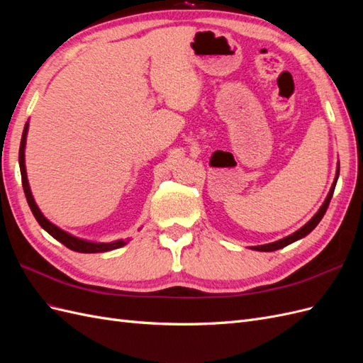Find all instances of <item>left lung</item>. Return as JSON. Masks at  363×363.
<instances>
[{"label":"left lung","mask_w":363,"mask_h":363,"mask_svg":"<svg viewBox=\"0 0 363 363\" xmlns=\"http://www.w3.org/2000/svg\"><path fill=\"white\" fill-rule=\"evenodd\" d=\"M336 182H337V175H336V179H335V182H333V186H332L330 192H328V195H327V199H325L324 204L321 206L320 211H318V213H316L304 227H301L300 230H296V232L292 233L291 236H286V238H283V239L277 240V242H271V244H267V245H259V247H255V250H257V251H276V250H280V248H283V247H286V245L295 242V240H298V239L304 238L306 235H309V233L312 232V230H313L318 224H320V221H321L324 213H325V211H327L328 204H330V200H332L333 192H335Z\"/></svg>","instance_id":"left-lung-1"}]
</instances>
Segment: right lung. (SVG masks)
<instances>
[{"label": "right lung", "mask_w": 363, "mask_h": 363, "mask_svg": "<svg viewBox=\"0 0 363 363\" xmlns=\"http://www.w3.org/2000/svg\"><path fill=\"white\" fill-rule=\"evenodd\" d=\"M27 130H28V123L24 127L23 131V138H21V145H19V168H21V179H23V188H24V194H26V199L27 203L31 208L33 215H35L36 221L39 223V225L47 230V232L54 238L57 239L59 242H62L65 247H68L72 251L77 252H103V251H111L115 248H119L125 245L124 240H116V242L112 244H94V242H87V240L79 239V238H74L69 233L63 232L59 227H56L54 224H51L48 219L42 215V212L39 211V207L36 206L35 200H33V195L30 191V186H28V180H27V172H26V164H24V148H26V138H27Z\"/></svg>", "instance_id": "1"}]
</instances>
